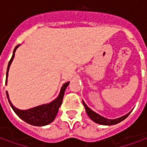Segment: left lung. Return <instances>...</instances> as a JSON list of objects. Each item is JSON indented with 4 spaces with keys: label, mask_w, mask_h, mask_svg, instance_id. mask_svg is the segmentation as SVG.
Returning a JSON list of instances; mask_svg holds the SVG:
<instances>
[{
    "label": "left lung",
    "mask_w": 147,
    "mask_h": 147,
    "mask_svg": "<svg viewBox=\"0 0 147 147\" xmlns=\"http://www.w3.org/2000/svg\"><path fill=\"white\" fill-rule=\"evenodd\" d=\"M82 104H83L84 107H85L86 112H87L88 115L89 116V118H90L92 121L95 122V123H99V124H102V125H114V124H117V123H120V122L123 121V120H124L127 116L129 115V114L131 113V112H129L127 115L122 116V117H119V118H118V119H106V118H105L103 116L100 115L97 113H96V112H94L93 110H91L88 105L85 104V102H84L83 100H82Z\"/></svg>",
    "instance_id": "obj_1"
}]
</instances>
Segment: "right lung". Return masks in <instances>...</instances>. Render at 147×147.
I'll return each mask as SVG.
<instances>
[{"mask_svg":"<svg viewBox=\"0 0 147 147\" xmlns=\"http://www.w3.org/2000/svg\"><path fill=\"white\" fill-rule=\"evenodd\" d=\"M20 45H18L15 47L13 52V55L11 57V59L9 60L7 67V72H6V80H5V84H7V78H8V72L9 69V66L11 65L13 59L14 57V53L17 48L20 47ZM69 84V82H65V84L62 86V88L60 89L59 96H57V98H55L53 101L50 102L48 104H44L38 105L36 107H33L28 110H20L17 109L16 107H14L13 104L11 103V101L9 100V94L6 91V96L8 98L9 103L10 105L11 108L13 109L15 114L20 117L21 119H23L24 121L33 125V126H45L47 125L49 123H51V122L54 121V119H55L56 115L58 113L59 106L62 104V100L64 98V95L65 92L66 90V88L68 87V85Z\"/></svg>","mask_w":147,"mask_h":147,"instance_id":"1","label":"right lung"}]
</instances>
